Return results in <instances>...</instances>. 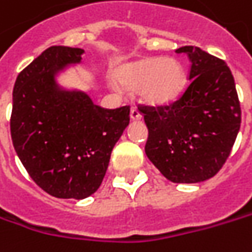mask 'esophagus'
<instances>
[{"instance_id": "esophagus-1", "label": "esophagus", "mask_w": 252, "mask_h": 252, "mask_svg": "<svg viewBox=\"0 0 252 252\" xmlns=\"http://www.w3.org/2000/svg\"><path fill=\"white\" fill-rule=\"evenodd\" d=\"M130 119H132L133 122L142 119V113H140L136 107H132V109H130Z\"/></svg>"}]
</instances>
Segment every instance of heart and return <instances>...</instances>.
<instances>
[{
	"instance_id": "obj_1",
	"label": "heart",
	"mask_w": 252,
	"mask_h": 252,
	"mask_svg": "<svg viewBox=\"0 0 252 252\" xmlns=\"http://www.w3.org/2000/svg\"><path fill=\"white\" fill-rule=\"evenodd\" d=\"M112 81L122 89L137 92L147 105L161 106L180 96L186 85V72L174 58H143L116 66Z\"/></svg>"
}]
</instances>
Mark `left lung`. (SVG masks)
<instances>
[{
    "label": "left lung",
    "instance_id": "1",
    "mask_svg": "<svg viewBox=\"0 0 252 252\" xmlns=\"http://www.w3.org/2000/svg\"><path fill=\"white\" fill-rule=\"evenodd\" d=\"M176 52L190 59V85L173 105L140 110L149 130L145 152L170 182L200 183L225 163L240 130L241 109L224 61L197 46Z\"/></svg>",
    "mask_w": 252,
    "mask_h": 252
}]
</instances>
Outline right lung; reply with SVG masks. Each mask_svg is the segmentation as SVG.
<instances>
[{
	"label": "right lung",
	"mask_w": 252,
	"mask_h": 252,
	"mask_svg": "<svg viewBox=\"0 0 252 252\" xmlns=\"http://www.w3.org/2000/svg\"><path fill=\"white\" fill-rule=\"evenodd\" d=\"M85 51L55 45L18 75L11 137L21 163L48 194L83 200L100 187L110 155L129 125V106L103 109L59 78L82 63Z\"/></svg>",
	"instance_id": "1"
}]
</instances>
